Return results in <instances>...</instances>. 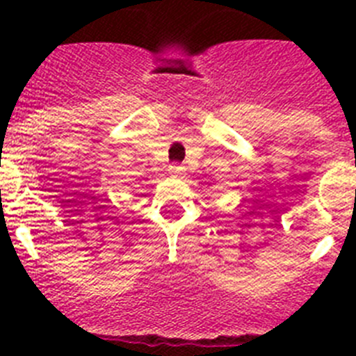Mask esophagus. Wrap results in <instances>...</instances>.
<instances>
[{
  "instance_id": "1",
  "label": "esophagus",
  "mask_w": 356,
  "mask_h": 356,
  "mask_svg": "<svg viewBox=\"0 0 356 356\" xmlns=\"http://www.w3.org/2000/svg\"><path fill=\"white\" fill-rule=\"evenodd\" d=\"M169 175H171V176H181V175H184V168H181L180 163H171V165H169Z\"/></svg>"
}]
</instances>
